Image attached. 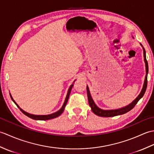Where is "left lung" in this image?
I'll list each match as a JSON object with an SVG mask.
<instances>
[{
  "label": "left lung",
  "mask_w": 154,
  "mask_h": 154,
  "mask_svg": "<svg viewBox=\"0 0 154 154\" xmlns=\"http://www.w3.org/2000/svg\"><path fill=\"white\" fill-rule=\"evenodd\" d=\"M141 45H142V44H141ZM143 57H144V61L146 63V75L144 83H143V88H142V89L141 91V92H140L139 95L137 97V98L134 100L132 101L131 103L128 104V105H127L126 106H124L123 108H121V109H116V110H103L98 107L95 104V103H94V102L92 99V97H91V94H90L89 87H88V86H87V93L88 100H89V104L91 108V110H92L94 114H95L97 116H102V117H112V116H118V115H121V114H125L128 112H129L130 110H131L135 106V105L137 104V103H138L140 100V99H141V98H142L143 94H144V93L146 92V90L147 88V83H148V61H147V60H146V51L143 48Z\"/></svg>",
  "instance_id": "8db88e82"
}]
</instances>
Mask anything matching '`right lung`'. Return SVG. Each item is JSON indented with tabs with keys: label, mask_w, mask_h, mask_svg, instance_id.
<instances>
[{
	"label": "right lung",
	"mask_w": 154,
	"mask_h": 154,
	"mask_svg": "<svg viewBox=\"0 0 154 154\" xmlns=\"http://www.w3.org/2000/svg\"><path fill=\"white\" fill-rule=\"evenodd\" d=\"M73 83H74V82H73ZM73 84L71 85L70 86V87L69 88L68 92H67V96H66V98H65V101H64V103H63V106H62V107L61 108V109H60V110H59L58 111H57V112H54V113H53V114H48V115H34V114H30V113H28V112H25L24 110H23L22 109H20V106L18 105V104H16V103L15 102L14 100L12 99V97L11 94H10V95H11V99H12L13 102H14V103L16 104V106H17L19 108V109H20V110H21V112H22L23 114H24L26 116H28L29 118H30V119H34V120H50V119H55V118H56V117H57V116H60L61 114L62 113H63V110H64V109H65V106H66L67 103V101H68L69 97L71 91V89H72V87H73Z\"/></svg>",
	"instance_id": "right-lung-1"
}]
</instances>
